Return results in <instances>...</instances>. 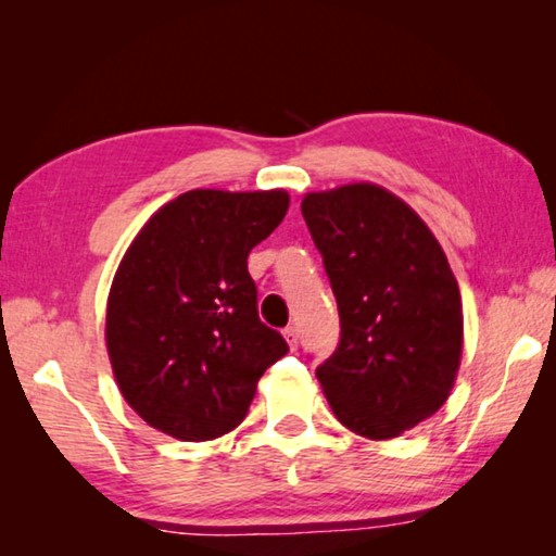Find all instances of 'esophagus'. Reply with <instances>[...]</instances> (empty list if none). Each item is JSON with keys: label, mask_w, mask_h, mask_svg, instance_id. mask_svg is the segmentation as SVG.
<instances>
[{"label": "esophagus", "mask_w": 556, "mask_h": 556, "mask_svg": "<svg viewBox=\"0 0 556 556\" xmlns=\"http://www.w3.org/2000/svg\"><path fill=\"white\" fill-rule=\"evenodd\" d=\"M285 338H287V343L291 348H296L299 345V328L296 326H287L285 328Z\"/></svg>", "instance_id": "1"}]
</instances>
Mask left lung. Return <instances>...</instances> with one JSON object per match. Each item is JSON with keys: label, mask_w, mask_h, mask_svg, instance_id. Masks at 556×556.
Returning <instances> with one entry per match:
<instances>
[{"label": "left lung", "mask_w": 556, "mask_h": 556, "mask_svg": "<svg viewBox=\"0 0 556 556\" xmlns=\"http://www.w3.org/2000/svg\"><path fill=\"white\" fill-rule=\"evenodd\" d=\"M301 213L341 316V341L316 378L343 427L400 437L454 388L464 348L454 271L427 223L382 186L308 193Z\"/></svg>", "instance_id": "1"}]
</instances>
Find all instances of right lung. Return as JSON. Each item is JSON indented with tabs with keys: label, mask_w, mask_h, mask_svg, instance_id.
I'll return each mask as SVG.
<instances>
[{
	"label": "right lung",
	"mask_w": 556,
	"mask_h": 556,
	"mask_svg": "<svg viewBox=\"0 0 556 556\" xmlns=\"http://www.w3.org/2000/svg\"><path fill=\"white\" fill-rule=\"evenodd\" d=\"M289 208L287 191L195 188L159 208L122 257L105 341L122 397L149 427L211 441L244 419L287 355L260 321L248 255Z\"/></svg>",
	"instance_id": "1"
}]
</instances>
